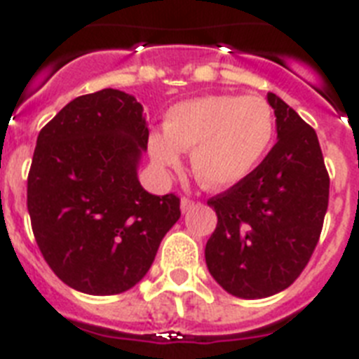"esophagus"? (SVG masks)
<instances>
[{"label":"esophagus","mask_w":359,"mask_h":359,"mask_svg":"<svg viewBox=\"0 0 359 359\" xmlns=\"http://www.w3.org/2000/svg\"><path fill=\"white\" fill-rule=\"evenodd\" d=\"M195 205H197V202L191 201V198H188V197H184L182 201H180V208H182L184 213H186V211H189V210H193Z\"/></svg>","instance_id":"34e87169"}]
</instances>
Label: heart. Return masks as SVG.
Segmentation results:
<instances>
[{"label": "heart", "mask_w": 359, "mask_h": 359, "mask_svg": "<svg viewBox=\"0 0 359 359\" xmlns=\"http://www.w3.org/2000/svg\"><path fill=\"white\" fill-rule=\"evenodd\" d=\"M164 132L149 139L158 166H177L193 149L191 168L205 188H231L253 173L273 146L276 119L260 95H208L170 108Z\"/></svg>", "instance_id": "obj_1"}]
</instances>
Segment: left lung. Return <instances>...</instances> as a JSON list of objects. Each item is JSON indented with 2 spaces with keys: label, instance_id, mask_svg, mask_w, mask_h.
<instances>
[{
  "label": "left lung",
  "instance_id": "1",
  "mask_svg": "<svg viewBox=\"0 0 359 359\" xmlns=\"http://www.w3.org/2000/svg\"><path fill=\"white\" fill-rule=\"evenodd\" d=\"M278 141L244 180L208 198L217 227L205 244L211 276L229 294L266 298L287 289L314 253L329 205L316 132L274 93Z\"/></svg>",
  "mask_w": 359,
  "mask_h": 359
}]
</instances>
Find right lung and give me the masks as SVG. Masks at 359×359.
<instances>
[{
  "instance_id": "1",
  "label": "right lung",
  "mask_w": 359,
  "mask_h": 359,
  "mask_svg": "<svg viewBox=\"0 0 359 359\" xmlns=\"http://www.w3.org/2000/svg\"><path fill=\"white\" fill-rule=\"evenodd\" d=\"M148 135L142 106L114 88L76 97L37 135L27 180L34 238L76 291L132 289L180 218L175 193L151 195L137 179Z\"/></svg>"
}]
</instances>
